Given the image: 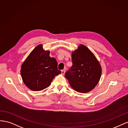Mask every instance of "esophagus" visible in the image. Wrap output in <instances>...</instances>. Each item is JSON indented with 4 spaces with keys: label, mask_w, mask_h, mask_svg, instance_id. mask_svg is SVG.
<instances>
[{
    "label": "esophagus",
    "mask_w": 128,
    "mask_h": 128,
    "mask_svg": "<svg viewBox=\"0 0 128 128\" xmlns=\"http://www.w3.org/2000/svg\"><path fill=\"white\" fill-rule=\"evenodd\" d=\"M65 73V71L64 70H62V75H64Z\"/></svg>",
    "instance_id": "obj_1"
}]
</instances>
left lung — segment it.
Returning a JSON list of instances; mask_svg holds the SVG:
<instances>
[{"label": "left lung", "mask_w": 128, "mask_h": 128, "mask_svg": "<svg viewBox=\"0 0 128 128\" xmlns=\"http://www.w3.org/2000/svg\"><path fill=\"white\" fill-rule=\"evenodd\" d=\"M73 65L65 76L77 92L86 93L97 86L102 75V67L92 52L80 44L72 52Z\"/></svg>", "instance_id": "1"}]
</instances>
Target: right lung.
<instances>
[{
	"mask_svg": "<svg viewBox=\"0 0 128 128\" xmlns=\"http://www.w3.org/2000/svg\"><path fill=\"white\" fill-rule=\"evenodd\" d=\"M50 51L44 50L42 44L33 50L21 65L20 75L24 84L31 90H42L50 85L55 76L61 71L57 69L55 58L49 56Z\"/></svg>",
	"mask_w": 128,
	"mask_h": 128,
	"instance_id": "add662e5",
	"label": "right lung"
}]
</instances>
